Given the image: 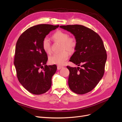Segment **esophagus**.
<instances>
[{
	"label": "esophagus",
	"mask_w": 122,
	"mask_h": 122,
	"mask_svg": "<svg viewBox=\"0 0 122 122\" xmlns=\"http://www.w3.org/2000/svg\"><path fill=\"white\" fill-rule=\"evenodd\" d=\"M62 68H63V67H62V66H57V70H59L61 69Z\"/></svg>",
	"instance_id": "1"
}]
</instances>
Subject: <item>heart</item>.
Instances as JSON below:
<instances>
[{
    "label": "heart",
    "mask_w": 122,
    "mask_h": 122,
    "mask_svg": "<svg viewBox=\"0 0 122 122\" xmlns=\"http://www.w3.org/2000/svg\"><path fill=\"white\" fill-rule=\"evenodd\" d=\"M69 34L61 30L57 31L53 35L52 38L54 41L62 43L61 50H66L69 52H74L77 45L76 40L75 37H69ZM42 47L46 53L51 52V44L48 38L45 37L42 41ZM69 57V53L66 51H63L60 53H54L49 57V61L52 64L57 65H63Z\"/></svg>",
    "instance_id": "heart-1"
}]
</instances>
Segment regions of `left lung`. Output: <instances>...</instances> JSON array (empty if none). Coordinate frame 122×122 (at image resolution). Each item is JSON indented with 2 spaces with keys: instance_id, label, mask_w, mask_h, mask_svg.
<instances>
[{
  "instance_id": "8db88e82",
  "label": "left lung",
  "mask_w": 122,
  "mask_h": 122,
  "mask_svg": "<svg viewBox=\"0 0 122 122\" xmlns=\"http://www.w3.org/2000/svg\"><path fill=\"white\" fill-rule=\"evenodd\" d=\"M75 36L77 41L75 52L70 61L78 66H67L70 71L68 84L71 90L77 94H84L91 91L102 78L107 52L102 40L93 30L83 25H62Z\"/></svg>"
}]
</instances>
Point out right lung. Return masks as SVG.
<instances>
[{
	"label": "right lung",
	"instance_id": "add662e5",
	"mask_svg": "<svg viewBox=\"0 0 122 122\" xmlns=\"http://www.w3.org/2000/svg\"><path fill=\"white\" fill-rule=\"evenodd\" d=\"M59 26L43 24L31 27L20 36L16 44L14 65L18 80L33 94L45 93L51 87L57 66L46 65L47 56L42 43L51 31Z\"/></svg>",
	"mask_w": 122,
	"mask_h": 122
}]
</instances>
